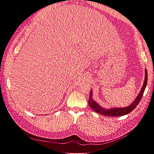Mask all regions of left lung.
Wrapping results in <instances>:
<instances>
[{"label": "left lung", "mask_w": 154, "mask_h": 154, "mask_svg": "<svg viewBox=\"0 0 154 154\" xmlns=\"http://www.w3.org/2000/svg\"><path fill=\"white\" fill-rule=\"evenodd\" d=\"M147 81H148V73H147V70H145V79H144V85L142 86V88L140 92V93L138 95L137 98L135 99V100L133 102V103L126 107V108H111L109 109H105L102 108V107L98 105L97 103L95 101L93 100V99L92 98V92L91 91L90 92V96H89V100H88V105L91 107L92 110H94V112L98 113L99 114H102L103 116H123L125 115H127L128 113L131 112L136 107L138 106V104L141 100V99L143 96V94H144V92L145 91V88L146 87V85H147Z\"/></svg>", "instance_id": "1"}]
</instances>
